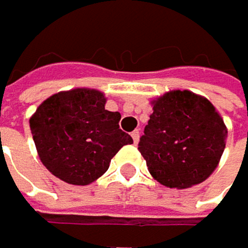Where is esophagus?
Masks as SVG:
<instances>
[{
    "label": "esophagus",
    "mask_w": 248,
    "mask_h": 248,
    "mask_svg": "<svg viewBox=\"0 0 248 248\" xmlns=\"http://www.w3.org/2000/svg\"><path fill=\"white\" fill-rule=\"evenodd\" d=\"M140 129H135L131 135H132V140H134V142H135V144H137V142H138V140H140Z\"/></svg>",
    "instance_id": "34e87169"
}]
</instances>
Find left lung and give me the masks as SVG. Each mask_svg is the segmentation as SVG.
<instances>
[{
	"label": "left lung",
	"mask_w": 248,
	"mask_h": 248,
	"mask_svg": "<svg viewBox=\"0 0 248 248\" xmlns=\"http://www.w3.org/2000/svg\"><path fill=\"white\" fill-rule=\"evenodd\" d=\"M226 134L223 119L208 99L174 91L153 102L138 150L160 185L186 189L216 170Z\"/></svg>",
	"instance_id": "1"
}]
</instances>
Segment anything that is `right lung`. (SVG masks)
Wrapping results in <instances>:
<instances>
[{"instance_id":"obj_1","label":"right lung","mask_w":248,"mask_h":248,"mask_svg":"<svg viewBox=\"0 0 248 248\" xmlns=\"http://www.w3.org/2000/svg\"><path fill=\"white\" fill-rule=\"evenodd\" d=\"M95 89H73L47 98L30 120L43 165L70 185L101 177L113 156L132 138L119 128L120 113L106 110Z\"/></svg>"}]
</instances>
